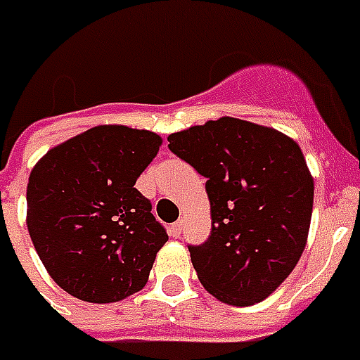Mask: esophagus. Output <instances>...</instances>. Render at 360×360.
Returning <instances> with one entry per match:
<instances>
[{
  "label": "esophagus",
  "instance_id": "34e87169",
  "mask_svg": "<svg viewBox=\"0 0 360 360\" xmlns=\"http://www.w3.org/2000/svg\"><path fill=\"white\" fill-rule=\"evenodd\" d=\"M182 229H184V219H178L174 225L170 226V234H172V236H178V234L182 233Z\"/></svg>",
  "mask_w": 360,
  "mask_h": 360
}]
</instances>
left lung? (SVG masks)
<instances>
[{
	"label": "left lung",
	"mask_w": 360,
	"mask_h": 360,
	"mask_svg": "<svg viewBox=\"0 0 360 360\" xmlns=\"http://www.w3.org/2000/svg\"><path fill=\"white\" fill-rule=\"evenodd\" d=\"M168 149L207 178L211 234L188 246L209 295L250 307L281 285L304 252L314 178L295 139L223 116L168 135Z\"/></svg>",
	"instance_id": "8db88e82"
}]
</instances>
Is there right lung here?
<instances>
[{
  "label": "right lung",
  "mask_w": 360,
  "mask_h": 360,
  "mask_svg": "<svg viewBox=\"0 0 360 360\" xmlns=\"http://www.w3.org/2000/svg\"><path fill=\"white\" fill-rule=\"evenodd\" d=\"M160 145L155 131L96 126L52 147L30 170V240L71 297L108 304L149 281L168 234L135 182Z\"/></svg>",
  "instance_id": "add662e5"
}]
</instances>
